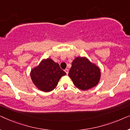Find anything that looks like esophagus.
I'll list each match as a JSON object with an SVG mask.
<instances>
[{"instance_id":"34e87169","label":"esophagus","mask_w":130,"mask_h":130,"mask_svg":"<svg viewBox=\"0 0 130 130\" xmlns=\"http://www.w3.org/2000/svg\"><path fill=\"white\" fill-rule=\"evenodd\" d=\"M64 72H66V73L67 74H68V73H69V70L67 69H65L64 70Z\"/></svg>"}]
</instances>
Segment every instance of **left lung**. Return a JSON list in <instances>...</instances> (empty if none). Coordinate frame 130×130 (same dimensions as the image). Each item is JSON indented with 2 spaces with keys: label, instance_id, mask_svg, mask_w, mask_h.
Segmentation results:
<instances>
[{
  "label": "left lung",
  "instance_id": "left-lung-1",
  "mask_svg": "<svg viewBox=\"0 0 130 130\" xmlns=\"http://www.w3.org/2000/svg\"><path fill=\"white\" fill-rule=\"evenodd\" d=\"M69 76L77 88L86 90L98 83L101 71L87 58L76 57L72 62Z\"/></svg>",
  "mask_w": 130,
  "mask_h": 130
}]
</instances>
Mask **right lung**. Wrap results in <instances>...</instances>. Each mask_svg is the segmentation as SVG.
<instances>
[{
  "label": "right lung",
  "instance_id": "obj_1",
  "mask_svg": "<svg viewBox=\"0 0 130 130\" xmlns=\"http://www.w3.org/2000/svg\"><path fill=\"white\" fill-rule=\"evenodd\" d=\"M66 74L58 63L47 58L42 60L38 66L31 70V77L39 89L48 92L54 89L60 78Z\"/></svg>",
  "mask_w": 130,
  "mask_h": 130
}]
</instances>
